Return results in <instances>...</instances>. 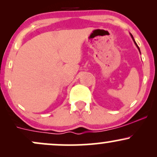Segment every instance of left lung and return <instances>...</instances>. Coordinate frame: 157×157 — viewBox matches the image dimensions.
<instances>
[{
  "mask_svg": "<svg viewBox=\"0 0 157 157\" xmlns=\"http://www.w3.org/2000/svg\"><path fill=\"white\" fill-rule=\"evenodd\" d=\"M130 35H131V37H132V39H133V40H134V44H135V45H136V47H137V48H138V49H139V51H140V48H139V46H137V44H136V42H135V40H134V37H133V35H131V34H130Z\"/></svg>",
  "mask_w": 157,
  "mask_h": 157,
  "instance_id": "1",
  "label": "left lung"
}]
</instances>
